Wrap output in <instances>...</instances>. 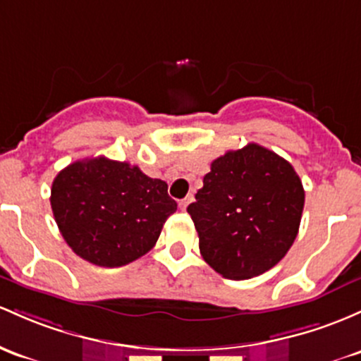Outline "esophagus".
Segmentation results:
<instances>
[{"label": "esophagus", "instance_id": "esophagus-1", "mask_svg": "<svg viewBox=\"0 0 361 361\" xmlns=\"http://www.w3.org/2000/svg\"><path fill=\"white\" fill-rule=\"evenodd\" d=\"M192 200H193V195H187L183 200H180V209H181V211H187V207H188L190 202H192Z\"/></svg>", "mask_w": 361, "mask_h": 361}]
</instances>
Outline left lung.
I'll return each instance as SVG.
<instances>
[{
  "label": "left lung",
  "mask_w": 361,
  "mask_h": 361,
  "mask_svg": "<svg viewBox=\"0 0 361 361\" xmlns=\"http://www.w3.org/2000/svg\"><path fill=\"white\" fill-rule=\"evenodd\" d=\"M303 205L302 180L290 162L248 144L212 161L187 211L205 262L228 279H250L286 255Z\"/></svg>",
  "instance_id": "obj_1"
}]
</instances>
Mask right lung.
Returning <instances> with one entry per match:
<instances>
[{"label":"right lung","instance_id":"1","mask_svg":"<svg viewBox=\"0 0 361 361\" xmlns=\"http://www.w3.org/2000/svg\"><path fill=\"white\" fill-rule=\"evenodd\" d=\"M176 207L166 181L102 156L71 162L51 188L63 238L78 257L101 267H121L145 255Z\"/></svg>","mask_w":361,"mask_h":361}]
</instances>
